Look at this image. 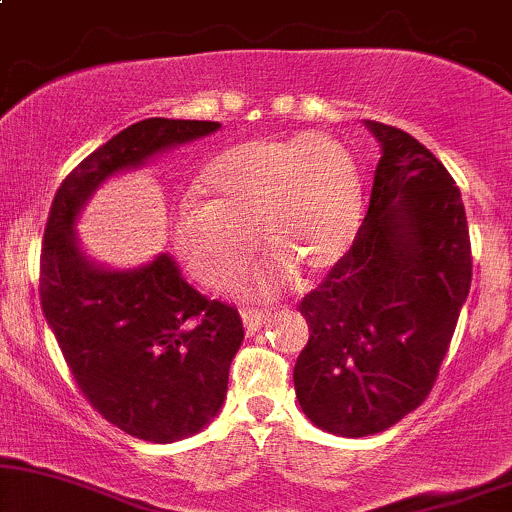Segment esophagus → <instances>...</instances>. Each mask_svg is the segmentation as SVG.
Wrapping results in <instances>:
<instances>
[{
	"mask_svg": "<svg viewBox=\"0 0 512 512\" xmlns=\"http://www.w3.org/2000/svg\"><path fill=\"white\" fill-rule=\"evenodd\" d=\"M267 322H269V313H264V310H245L243 313V325L248 334L260 332Z\"/></svg>",
	"mask_w": 512,
	"mask_h": 512,
	"instance_id": "34e87169",
	"label": "esophagus"
}]
</instances>
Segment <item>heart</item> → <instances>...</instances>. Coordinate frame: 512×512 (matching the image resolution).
Returning a JSON list of instances; mask_svg holds the SVG:
<instances>
[{
	"label": "heart",
	"instance_id": "1",
	"mask_svg": "<svg viewBox=\"0 0 512 512\" xmlns=\"http://www.w3.org/2000/svg\"><path fill=\"white\" fill-rule=\"evenodd\" d=\"M202 192L207 199L187 195L175 209V252L202 284L223 289L257 240L267 255L238 281L250 298L289 286L296 269L320 274L334 267L361 221L356 158L322 132L231 146L207 168Z\"/></svg>",
	"mask_w": 512,
	"mask_h": 512
}]
</instances>
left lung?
Returning <instances> with one entry per match:
<instances>
[{
	"instance_id": "obj_1",
	"label": "left lung",
	"mask_w": 512,
	"mask_h": 512,
	"mask_svg": "<svg viewBox=\"0 0 512 512\" xmlns=\"http://www.w3.org/2000/svg\"><path fill=\"white\" fill-rule=\"evenodd\" d=\"M366 127L380 144L368 214L298 305L310 339L293 368L305 416L346 438L385 431L424 402L472 284L455 180L411 134Z\"/></svg>"
}]
</instances>
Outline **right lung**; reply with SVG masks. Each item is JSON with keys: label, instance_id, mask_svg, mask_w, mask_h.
Instances as JSON below:
<instances>
[{"label": "right lung", "instance_id": "obj_1", "mask_svg": "<svg viewBox=\"0 0 512 512\" xmlns=\"http://www.w3.org/2000/svg\"><path fill=\"white\" fill-rule=\"evenodd\" d=\"M219 127L149 117L122 129L64 178L45 226L40 303L64 361L98 414L149 443L195 436L219 414L243 322L192 289L168 252L110 269L81 250L74 226L105 180Z\"/></svg>", "mask_w": 512, "mask_h": 512}]
</instances>
